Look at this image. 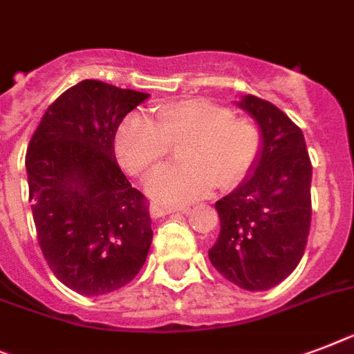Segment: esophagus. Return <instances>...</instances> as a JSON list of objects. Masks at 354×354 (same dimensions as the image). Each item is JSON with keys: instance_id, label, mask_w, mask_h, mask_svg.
<instances>
[{"instance_id": "esophagus-1", "label": "esophagus", "mask_w": 354, "mask_h": 354, "mask_svg": "<svg viewBox=\"0 0 354 354\" xmlns=\"http://www.w3.org/2000/svg\"><path fill=\"white\" fill-rule=\"evenodd\" d=\"M189 207L182 205H162V203H154L151 207V216L152 218H162L165 214H171V212H187Z\"/></svg>"}]
</instances>
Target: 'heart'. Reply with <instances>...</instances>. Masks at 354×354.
Wrapping results in <instances>:
<instances>
[{"instance_id":"obj_1","label":"heart","mask_w":354,"mask_h":354,"mask_svg":"<svg viewBox=\"0 0 354 354\" xmlns=\"http://www.w3.org/2000/svg\"><path fill=\"white\" fill-rule=\"evenodd\" d=\"M156 125L140 114L127 116L114 136V151L132 176H145L179 147L183 162L156 171L147 192L165 203L205 196L218 185L231 191L245 183L263 151V136L254 120L232 114L207 97L163 102L152 109Z\"/></svg>"}]
</instances>
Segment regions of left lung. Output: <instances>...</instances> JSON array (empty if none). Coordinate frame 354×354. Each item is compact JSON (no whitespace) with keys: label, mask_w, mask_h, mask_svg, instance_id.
I'll use <instances>...</instances> for the list:
<instances>
[{"label":"left lung","mask_w":354,"mask_h":354,"mask_svg":"<svg viewBox=\"0 0 354 354\" xmlns=\"http://www.w3.org/2000/svg\"><path fill=\"white\" fill-rule=\"evenodd\" d=\"M260 125L263 151L251 178L216 202L220 236L209 260L245 291H266L300 263L311 227V160L297 123L247 94L238 103Z\"/></svg>","instance_id":"obj_1"}]
</instances>
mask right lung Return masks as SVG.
<instances>
[{"label": "right lung", "instance_id": "obj_1", "mask_svg": "<svg viewBox=\"0 0 354 354\" xmlns=\"http://www.w3.org/2000/svg\"><path fill=\"white\" fill-rule=\"evenodd\" d=\"M149 94L83 80L48 105L28 143L37 242L62 283L87 297L127 286L152 242L149 202L123 174L114 136Z\"/></svg>", "mask_w": 354, "mask_h": 354}]
</instances>
